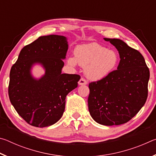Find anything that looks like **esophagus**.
<instances>
[{
  "label": "esophagus",
  "instance_id": "esophagus-1",
  "mask_svg": "<svg viewBox=\"0 0 156 156\" xmlns=\"http://www.w3.org/2000/svg\"><path fill=\"white\" fill-rule=\"evenodd\" d=\"M87 84V81L85 79L83 78H81L80 80L78 81V84L79 85H85V84Z\"/></svg>",
  "mask_w": 156,
  "mask_h": 156
}]
</instances>
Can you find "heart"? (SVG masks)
I'll return each mask as SVG.
<instances>
[{
  "mask_svg": "<svg viewBox=\"0 0 156 156\" xmlns=\"http://www.w3.org/2000/svg\"><path fill=\"white\" fill-rule=\"evenodd\" d=\"M74 57H69L67 63L72 67L79 65L84 68V74L91 80H100L114 70L119 61L115 50L107 49L102 44L92 43L78 45Z\"/></svg>",
  "mask_w": 156,
  "mask_h": 156,
  "instance_id": "b5f03b06",
  "label": "heart"
}]
</instances>
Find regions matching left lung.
I'll return each mask as SVG.
<instances>
[{"label":"left lung","instance_id":"obj_1","mask_svg":"<svg viewBox=\"0 0 156 156\" xmlns=\"http://www.w3.org/2000/svg\"><path fill=\"white\" fill-rule=\"evenodd\" d=\"M118 51L117 69L98 81L89 83V112L96 122L120 125L133 118L148 96L149 69L142 55L118 38H104Z\"/></svg>","mask_w":156,"mask_h":156}]
</instances>
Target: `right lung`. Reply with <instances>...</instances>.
I'll list each match as a JSON object with an SVG mask.
<instances>
[{
  "label": "right lung",
  "instance_id": "obj_1",
  "mask_svg": "<svg viewBox=\"0 0 156 156\" xmlns=\"http://www.w3.org/2000/svg\"><path fill=\"white\" fill-rule=\"evenodd\" d=\"M65 36H41L21 49L9 73L8 93L14 109L36 127L54 125L63 115L67 94L78 87L80 76L62 73L68 50ZM41 64L45 73L34 78L31 69Z\"/></svg>",
  "mask_w": 156,
  "mask_h": 156
}]
</instances>
